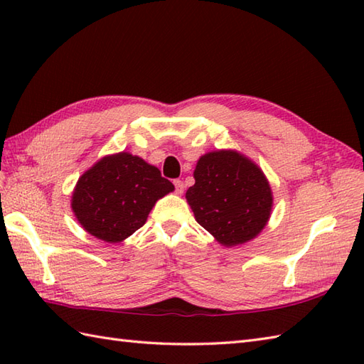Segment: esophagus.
Segmentation results:
<instances>
[{"instance_id": "1", "label": "esophagus", "mask_w": 364, "mask_h": 364, "mask_svg": "<svg viewBox=\"0 0 364 364\" xmlns=\"http://www.w3.org/2000/svg\"><path fill=\"white\" fill-rule=\"evenodd\" d=\"M173 184H175V192H176V194L181 196L183 192H184V183L181 180H175Z\"/></svg>"}]
</instances>
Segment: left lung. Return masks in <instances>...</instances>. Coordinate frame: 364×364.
<instances>
[{
    "instance_id": "left-lung-1",
    "label": "left lung",
    "mask_w": 364,
    "mask_h": 364,
    "mask_svg": "<svg viewBox=\"0 0 364 364\" xmlns=\"http://www.w3.org/2000/svg\"><path fill=\"white\" fill-rule=\"evenodd\" d=\"M186 200L196 220L225 247L258 236L272 211V189L262 170L235 150L203 154Z\"/></svg>"
}]
</instances>
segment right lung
Masks as SVG:
<instances>
[{
    "label": "right lung",
    "mask_w": 364,
    "mask_h": 364,
    "mask_svg": "<svg viewBox=\"0 0 364 364\" xmlns=\"http://www.w3.org/2000/svg\"><path fill=\"white\" fill-rule=\"evenodd\" d=\"M173 189L158 167L122 151L102 158L80 176L72 210L89 235L115 244L141 228L154 203Z\"/></svg>",
    "instance_id": "add662e5"
}]
</instances>
